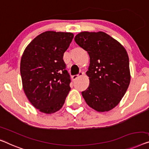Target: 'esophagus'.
I'll list each match as a JSON object with an SVG mask.
<instances>
[{
	"instance_id": "1",
	"label": "esophagus",
	"mask_w": 149,
	"mask_h": 149,
	"mask_svg": "<svg viewBox=\"0 0 149 149\" xmlns=\"http://www.w3.org/2000/svg\"><path fill=\"white\" fill-rule=\"evenodd\" d=\"M84 75V73L83 72H79L78 74L77 75H73L72 76V79H74V80H75V79H76L77 77H79V76H81V75Z\"/></svg>"
}]
</instances>
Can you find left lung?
I'll return each mask as SVG.
<instances>
[{"instance_id":"obj_1","label":"left lung","mask_w":149,"mask_h":149,"mask_svg":"<svg viewBox=\"0 0 149 149\" xmlns=\"http://www.w3.org/2000/svg\"><path fill=\"white\" fill-rule=\"evenodd\" d=\"M77 45L90 56L86 75L90 84L82 96L88 105L97 112H108L118 105L130 81L129 58L125 48L106 33H79Z\"/></svg>"}]
</instances>
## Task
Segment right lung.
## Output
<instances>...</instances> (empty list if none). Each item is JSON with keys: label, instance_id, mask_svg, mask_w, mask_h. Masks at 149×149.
Returning <instances> with one entry per match:
<instances>
[{"label": "right lung", "instance_id": "obj_1", "mask_svg": "<svg viewBox=\"0 0 149 149\" xmlns=\"http://www.w3.org/2000/svg\"><path fill=\"white\" fill-rule=\"evenodd\" d=\"M73 38L72 33L49 31L35 37L24 51L20 65L23 88L40 112L60 110L70 91V75L63 57Z\"/></svg>", "mask_w": 149, "mask_h": 149}]
</instances>
